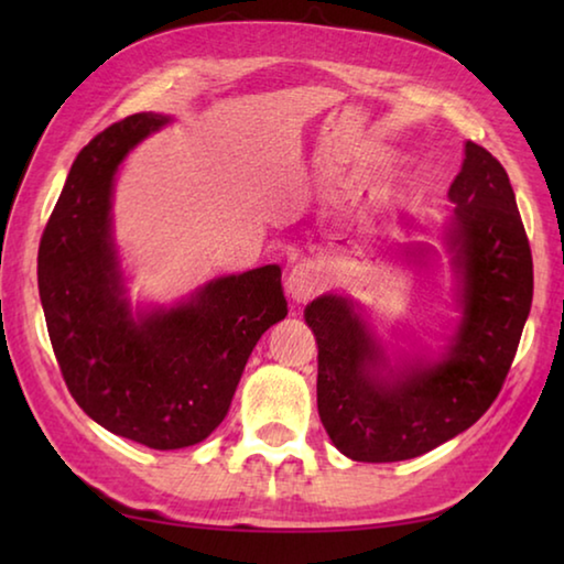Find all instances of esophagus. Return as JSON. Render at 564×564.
Segmentation results:
<instances>
[{
    "mask_svg": "<svg viewBox=\"0 0 564 564\" xmlns=\"http://www.w3.org/2000/svg\"><path fill=\"white\" fill-rule=\"evenodd\" d=\"M318 289H321V275L313 263L293 265L289 279H285V293H289L295 303L311 301L313 295L318 293Z\"/></svg>",
    "mask_w": 564,
    "mask_h": 564,
    "instance_id": "1",
    "label": "esophagus"
}]
</instances>
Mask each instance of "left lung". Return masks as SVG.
I'll return each mask as SVG.
<instances>
[{"label":"left lung","mask_w":564,"mask_h":564,"mask_svg":"<svg viewBox=\"0 0 564 564\" xmlns=\"http://www.w3.org/2000/svg\"><path fill=\"white\" fill-rule=\"evenodd\" d=\"M447 198L455 212L445 243L463 321L443 360H413L393 373L348 299L321 295L305 305L318 343L321 423L350 460H410L467 431L498 398L518 352L532 305V253L508 171L467 141Z\"/></svg>","instance_id":"obj_1"}]
</instances>
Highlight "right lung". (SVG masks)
Returning <instances> with one entry per match:
<instances>
[{
  "label": "right lung",
  "instance_id": "1",
  "mask_svg": "<svg viewBox=\"0 0 564 564\" xmlns=\"http://www.w3.org/2000/svg\"><path fill=\"white\" fill-rule=\"evenodd\" d=\"M169 123L133 113L72 164L40 241V299L72 398L113 435L154 451L202 443L228 413L259 338L289 313L279 265L224 275L133 318L111 241V188L129 149Z\"/></svg>",
  "mask_w": 564,
  "mask_h": 564
}]
</instances>
